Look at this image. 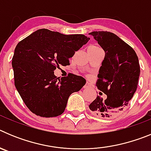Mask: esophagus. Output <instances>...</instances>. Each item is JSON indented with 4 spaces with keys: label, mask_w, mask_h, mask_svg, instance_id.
I'll list each match as a JSON object with an SVG mask.
<instances>
[{
    "label": "esophagus",
    "mask_w": 151,
    "mask_h": 151,
    "mask_svg": "<svg viewBox=\"0 0 151 151\" xmlns=\"http://www.w3.org/2000/svg\"><path fill=\"white\" fill-rule=\"evenodd\" d=\"M91 87V84L88 83V82H87V83L84 85V88H88Z\"/></svg>",
    "instance_id": "esophagus-1"
}]
</instances>
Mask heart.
Here are the masks:
<instances>
[{"label":"heart","instance_id":"1","mask_svg":"<svg viewBox=\"0 0 151 151\" xmlns=\"http://www.w3.org/2000/svg\"><path fill=\"white\" fill-rule=\"evenodd\" d=\"M93 46H96V45H93Z\"/></svg>","mask_w":151,"mask_h":151}]
</instances>
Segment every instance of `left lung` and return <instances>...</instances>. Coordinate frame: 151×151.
<instances>
[{
    "mask_svg": "<svg viewBox=\"0 0 151 151\" xmlns=\"http://www.w3.org/2000/svg\"><path fill=\"white\" fill-rule=\"evenodd\" d=\"M89 35L94 36L105 52L96 85L106 95L105 99L97 95L89 108L97 116L110 118L126 107L136 91L140 76L138 56L132 47L113 33L102 31Z\"/></svg>",
    "mask_w": 151,
    "mask_h": 151,
    "instance_id": "obj_1",
    "label": "left lung"
}]
</instances>
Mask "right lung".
Instances as JSON below:
<instances>
[{
  "mask_svg": "<svg viewBox=\"0 0 151 151\" xmlns=\"http://www.w3.org/2000/svg\"><path fill=\"white\" fill-rule=\"evenodd\" d=\"M89 40L84 35L41 29L17 44L12 59L14 83L31 112L41 117L63 113L70 94L78 91L86 80L74 74L57 78L54 71L69 65V58Z\"/></svg>",
  "mask_w": 151,
  "mask_h": 151,
  "instance_id": "add662e5",
  "label": "right lung"
}]
</instances>
